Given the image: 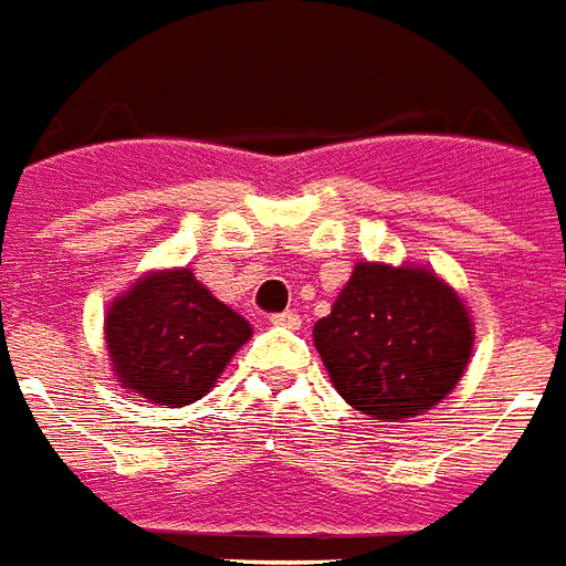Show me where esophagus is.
Instances as JSON below:
<instances>
[{
  "label": "esophagus",
  "mask_w": 566,
  "mask_h": 566,
  "mask_svg": "<svg viewBox=\"0 0 566 566\" xmlns=\"http://www.w3.org/2000/svg\"><path fill=\"white\" fill-rule=\"evenodd\" d=\"M271 326H283V328H298L302 326V316L292 314V311H283V314L271 316Z\"/></svg>",
  "instance_id": "obj_1"
}]
</instances>
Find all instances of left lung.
I'll list each match as a JSON object with an SVG mask.
<instances>
[{
	"label": "left lung",
	"instance_id": "1",
	"mask_svg": "<svg viewBox=\"0 0 566 566\" xmlns=\"http://www.w3.org/2000/svg\"><path fill=\"white\" fill-rule=\"evenodd\" d=\"M314 344L344 402L396 423L454 390L475 328L467 302L427 264L356 262Z\"/></svg>",
	"mask_w": 566,
	"mask_h": 566
}]
</instances>
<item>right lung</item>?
<instances>
[{"label":"right lung","instance_id":"1","mask_svg":"<svg viewBox=\"0 0 566 566\" xmlns=\"http://www.w3.org/2000/svg\"><path fill=\"white\" fill-rule=\"evenodd\" d=\"M112 375L155 405L198 402L216 387L252 326L188 268L136 276L103 319Z\"/></svg>","mask_w":566,"mask_h":566}]
</instances>
